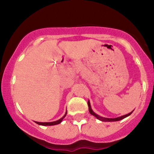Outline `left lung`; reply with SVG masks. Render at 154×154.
Wrapping results in <instances>:
<instances>
[{
	"label": "left lung",
	"mask_w": 154,
	"mask_h": 154,
	"mask_svg": "<svg viewBox=\"0 0 154 154\" xmlns=\"http://www.w3.org/2000/svg\"><path fill=\"white\" fill-rule=\"evenodd\" d=\"M88 109H89V112L91 113V114L92 115H93L95 116V117H96L97 119H99L100 121L101 122H116V121H119V120H122L123 119H125V118L128 117L130 115V114H132V111L131 112H130L129 114H125V115H123V116H119V117H116V118H106V117H103V116H99L98 114H95L94 111H93V109H92L91 108V103H90V100H88Z\"/></svg>",
	"instance_id": "8db88e82"
}]
</instances>
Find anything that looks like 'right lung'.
<instances>
[{"instance_id": "add662e5", "label": "right lung", "mask_w": 154, "mask_h": 154, "mask_svg": "<svg viewBox=\"0 0 154 154\" xmlns=\"http://www.w3.org/2000/svg\"><path fill=\"white\" fill-rule=\"evenodd\" d=\"M66 114H67V111H66L65 114L61 118V119H59V120H56V121H54V122H35L38 124L39 125H42V126H53V125H59V124H60L61 122H62L63 118L66 116Z\"/></svg>"}]
</instances>
